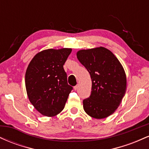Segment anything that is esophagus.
<instances>
[{
  "instance_id": "esophagus-1",
  "label": "esophagus",
  "mask_w": 149,
  "mask_h": 149,
  "mask_svg": "<svg viewBox=\"0 0 149 149\" xmlns=\"http://www.w3.org/2000/svg\"><path fill=\"white\" fill-rule=\"evenodd\" d=\"M78 85H76V86L73 87V89H74L75 90H78Z\"/></svg>"
}]
</instances>
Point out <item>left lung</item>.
Masks as SVG:
<instances>
[{
    "mask_svg": "<svg viewBox=\"0 0 149 149\" xmlns=\"http://www.w3.org/2000/svg\"><path fill=\"white\" fill-rule=\"evenodd\" d=\"M77 58L92 79L90 96L83 102L85 111L97 119L111 115L125 93L127 80L122 65L110 50L103 47L78 51Z\"/></svg>",
    "mask_w": 149,
    "mask_h": 149,
    "instance_id": "1",
    "label": "left lung"
}]
</instances>
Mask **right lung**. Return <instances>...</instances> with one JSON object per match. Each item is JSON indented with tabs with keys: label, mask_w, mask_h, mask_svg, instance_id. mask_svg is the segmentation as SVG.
Here are the masks:
<instances>
[{
	"label": "right lung",
	"mask_w": 149,
	"mask_h": 149,
	"mask_svg": "<svg viewBox=\"0 0 149 149\" xmlns=\"http://www.w3.org/2000/svg\"><path fill=\"white\" fill-rule=\"evenodd\" d=\"M71 50L45 49L38 53L29 64L25 75L27 95L31 103L43 116L59 113L73 90L63 67Z\"/></svg>",
	"instance_id": "1"
}]
</instances>
